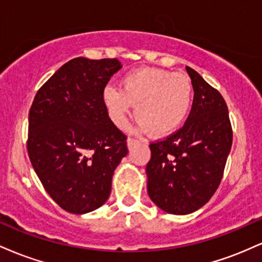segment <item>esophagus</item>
Masks as SVG:
<instances>
[{
  "instance_id": "obj_1",
  "label": "esophagus",
  "mask_w": 262,
  "mask_h": 262,
  "mask_svg": "<svg viewBox=\"0 0 262 262\" xmlns=\"http://www.w3.org/2000/svg\"><path fill=\"white\" fill-rule=\"evenodd\" d=\"M127 143H128V148H129V149H130V148H132V146H134V145H135V144L140 143V140H138V139H134V138H129V139H128V141H127Z\"/></svg>"
}]
</instances>
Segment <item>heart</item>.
Masks as SVG:
<instances>
[{
  "label": "heart",
  "instance_id": "b5f03b06",
  "mask_svg": "<svg viewBox=\"0 0 262 262\" xmlns=\"http://www.w3.org/2000/svg\"><path fill=\"white\" fill-rule=\"evenodd\" d=\"M194 89L183 74L156 68H141L122 79V89L108 85L102 90V103L113 124L123 128L133 106L139 130L154 137L176 132L193 107Z\"/></svg>",
  "mask_w": 262,
  "mask_h": 262
}]
</instances>
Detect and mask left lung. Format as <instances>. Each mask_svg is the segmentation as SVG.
Listing matches in <instances>:
<instances>
[{
	"label": "left lung",
	"mask_w": 262,
	"mask_h": 262,
	"mask_svg": "<svg viewBox=\"0 0 262 262\" xmlns=\"http://www.w3.org/2000/svg\"><path fill=\"white\" fill-rule=\"evenodd\" d=\"M194 89L193 107L182 128L150 144L149 197L171 214H188L217 191L233 143L223 96L186 66Z\"/></svg>",
	"instance_id": "8db88e82"
}]
</instances>
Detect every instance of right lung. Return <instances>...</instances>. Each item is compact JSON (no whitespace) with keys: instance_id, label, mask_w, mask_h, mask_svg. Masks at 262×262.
Returning a JSON list of instances; mask_svg holds the SVG:
<instances>
[{"instance_id":"obj_1","label":"right lung","mask_w":262,"mask_h":262,"mask_svg":"<svg viewBox=\"0 0 262 262\" xmlns=\"http://www.w3.org/2000/svg\"><path fill=\"white\" fill-rule=\"evenodd\" d=\"M117 59L68 61L38 90L29 110L27 150L45 191L66 212L83 214L108 200L128 154L127 135L108 117L102 90Z\"/></svg>"}]
</instances>
